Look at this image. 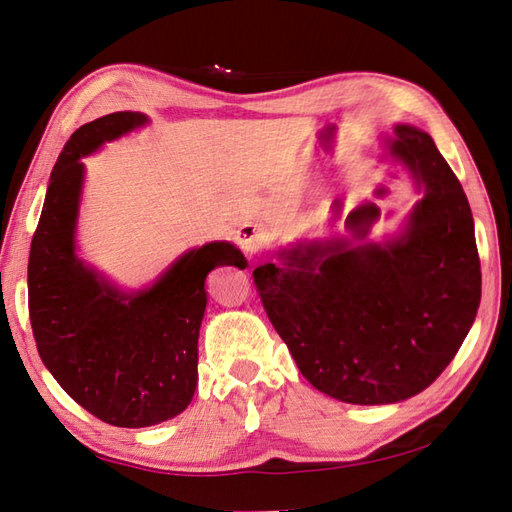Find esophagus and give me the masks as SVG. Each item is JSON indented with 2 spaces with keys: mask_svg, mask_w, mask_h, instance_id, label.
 Returning <instances> with one entry per match:
<instances>
[{
  "mask_svg": "<svg viewBox=\"0 0 512 512\" xmlns=\"http://www.w3.org/2000/svg\"><path fill=\"white\" fill-rule=\"evenodd\" d=\"M267 241L269 234L260 223H243V226L236 230V245H239L243 249V254L249 258L263 252Z\"/></svg>",
  "mask_w": 512,
  "mask_h": 512,
  "instance_id": "34e87169",
  "label": "esophagus"
}]
</instances>
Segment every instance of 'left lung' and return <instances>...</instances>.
<instances>
[{"mask_svg":"<svg viewBox=\"0 0 512 512\" xmlns=\"http://www.w3.org/2000/svg\"><path fill=\"white\" fill-rule=\"evenodd\" d=\"M386 145L423 186L400 236L304 243L252 273L302 376L363 406L428 389L463 345L482 291L467 195L430 134L395 126Z\"/></svg>","mask_w":512,"mask_h":512,"instance_id":"1","label":"left lung"}]
</instances>
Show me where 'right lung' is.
<instances>
[{"instance_id": "obj_1", "label": "right lung", "mask_w": 512, "mask_h": 512, "mask_svg": "<svg viewBox=\"0 0 512 512\" xmlns=\"http://www.w3.org/2000/svg\"><path fill=\"white\" fill-rule=\"evenodd\" d=\"M147 123L112 112L71 134L49 178L28 260V308L43 365L84 410L117 428H147L191 404L204 282L221 265L245 269L232 243L182 254L149 289L123 293L76 256L84 156Z\"/></svg>"}]
</instances>
